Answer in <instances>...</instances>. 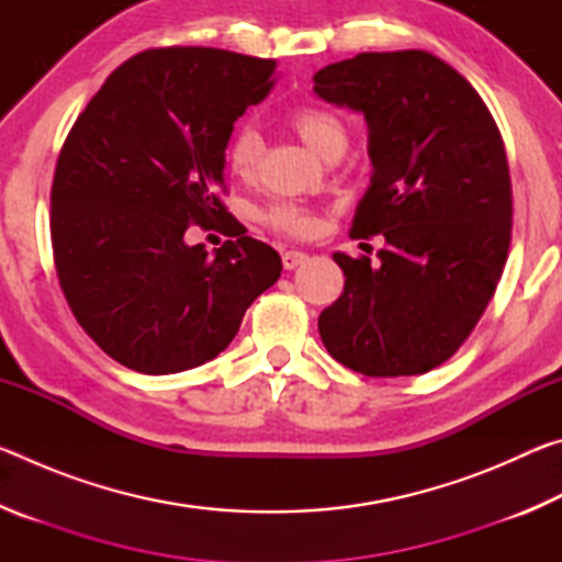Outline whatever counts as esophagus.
Listing matches in <instances>:
<instances>
[{
  "label": "esophagus",
  "mask_w": 562,
  "mask_h": 562,
  "mask_svg": "<svg viewBox=\"0 0 562 562\" xmlns=\"http://www.w3.org/2000/svg\"><path fill=\"white\" fill-rule=\"evenodd\" d=\"M304 260H307V255L300 252V250H288V252H282V265H284V270H294V268H297V265H302Z\"/></svg>",
  "instance_id": "esophagus-1"
}]
</instances>
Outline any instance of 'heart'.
<instances>
[{
  "instance_id": "b5f03b06",
  "label": "heart",
  "mask_w": 562,
  "mask_h": 562,
  "mask_svg": "<svg viewBox=\"0 0 562 562\" xmlns=\"http://www.w3.org/2000/svg\"><path fill=\"white\" fill-rule=\"evenodd\" d=\"M284 123L322 158L335 160L349 146V126L335 109L325 103L304 101L284 111ZM262 156V138L252 126H240L231 133L225 146L227 170L237 178H252ZM260 221L282 235L304 237L315 231V211L304 203L274 201L260 211Z\"/></svg>"
}]
</instances>
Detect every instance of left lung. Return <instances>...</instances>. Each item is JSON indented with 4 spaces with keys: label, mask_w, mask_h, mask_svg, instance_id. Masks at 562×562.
<instances>
[{
    "label": "left lung",
    "mask_w": 562,
    "mask_h": 562,
    "mask_svg": "<svg viewBox=\"0 0 562 562\" xmlns=\"http://www.w3.org/2000/svg\"><path fill=\"white\" fill-rule=\"evenodd\" d=\"M315 91L364 113L374 173L351 237H384L379 262L331 255L347 280L319 337L351 372L424 374L469 339L506 268L513 188L501 131L479 91L429 52L357 54L319 69Z\"/></svg>",
    "instance_id": "left-lung-1"
}]
</instances>
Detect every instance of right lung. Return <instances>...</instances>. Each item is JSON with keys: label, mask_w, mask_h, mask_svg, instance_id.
Here are the masks:
<instances>
[{"label": "right lung", "mask_w": 562, "mask_h": 562, "mask_svg": "<svg viewBox=\"0 0 562 562\" xmlns=\"http://www.w3.org/2000/svg\"><path fill=\"white\" fill-rule=\"evenodd\" d=\"M272 59L213 46L146 49L113 71L66 136L52 247L81 329L119 364L176 374L215 359L282 272L227 213L225 146L272 89ZM188 224L221 229L215 256Z\"/></svg>", "instance_id": "1"}]
</instances>
